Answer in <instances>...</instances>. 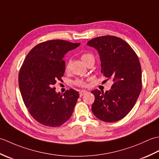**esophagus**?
<instances>
[{"mask_svg": "<svg viewBox=\"0 0 159 159\" xmlns=\"http://www.w3.org/2000/svg\"><path fill=\"white\" fill-rule=\"evenodd\" d=\"M87 92L86 90H82V91H80V92H79V95H80V96L81 97V96H83L84 94H85L86 93H87Z\"/></svg>", "mask_w": 159, "mask_h": 159, "instance_id": "obj_1", "label": "esophagus"}]
</instances>
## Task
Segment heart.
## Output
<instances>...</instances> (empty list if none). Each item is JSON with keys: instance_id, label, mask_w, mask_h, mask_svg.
<instances>
[{"instance_id": "b5f03b06", "label": "heart", "mask_w": 159, "mask_h": 159, "mask_svg": "<svg viewBox=\"0 0 159 159\" xmlns=\"http://www.w3.org/2000/svg\"><path fill=\"white\" fill-rule=\"evenodd\" d=\"M81 59L83 61V62L85 63V64H87V63H89L90 61L94 60V58H93V57L92 54L88 53V52H85V53L82 54ZM70 66V63H68L67 64L66 67V71L69 70ZM74 85H76V86H79V87H85L86 85H87L85 80L83 79H76L74 81Z\"/></svg>"}]
</instances>
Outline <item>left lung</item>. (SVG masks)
Masks as SVG:
<instances>
[{
	"label": "left lung",
	"instance_id": "left-lung-1",
	"mask_svg": "<svg viewBox=\"0 0 159 159\" xmlns=\"http://www.w3.org/2000/svg\"><path fill=\"white\" fill-rule=\"evenodd\" d=\"M87 45L95 48L100 55L101 72L113 82L105 93L95 89L92 112L105 122L122 119L135 104L142 88L141 67L136 52L120 38L104 35L93 38Z\"/></svg>",
	"mask_w": 159,
	"mask_h": 159
}]
</instances>
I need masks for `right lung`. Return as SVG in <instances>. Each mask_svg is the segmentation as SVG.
<instances>
[{"mask_svg": "<svg viewBox=\"0 0 159 159\" xmlns=\"http://www.w3.org/2000/svg\"><path fill=\"white\" fill-rule=\"evenodd\" d=\"M80 44L63 39L39 43L20 67L18 83L24 103L31 116L44 126H60L72 116L79 92L70 89L62 96L54 85L65 72L64 56Z\"/></svg>", "mask_w": 159, "mask_h": 159, "instance_id": "obj_1", "label": "right lung"}]
</instances>
